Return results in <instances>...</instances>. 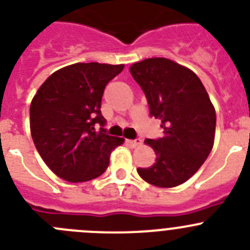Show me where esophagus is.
<instances>
[{
    "label": "esophagus",
    "mask_w": 250,
    "mask_h": 250,
    "mask_svg": "<svg viewBox=\"0 0 250 250\" xmlns=\"http://www.w3.org/2000/svg\"><path fill=\"white\" fill-rule=\"evenodd\" d=\"M125 143H127L128 146H130V147H138V146H141L142 145V139H139V138H137V139H127V141H125Z\"/></svg>",
    "instance_id": "esophagus-1"
}]
</instances>
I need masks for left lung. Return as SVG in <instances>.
<instances>
[{
  "instance_id": "8db88e82",
  "label": "left lung",
  "mask_w": 250,
  "mask_h": 250,
  "mask_svg": "<svg viewBox=\"0 0 250 250\" xmlns=\"http://www.w3.org/2000/svg\"><path fill=\"white\" fill-rule=\"evenodd\" d=\"M147 97L149 113L161 120L163 137L146 139L156 163L137 172L149 184L173 188L195 174L214 145L215 109L192 69L163 57L129 67Z\"/></svg>"
}]
</instances>
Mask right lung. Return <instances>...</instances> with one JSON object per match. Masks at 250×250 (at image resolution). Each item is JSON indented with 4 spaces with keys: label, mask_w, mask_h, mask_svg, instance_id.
Segmentation results:
<instances>
[{
    "label": "right lung",
    "mask_w": 250,
    "mask_h": 250,
    "mask_svg": "<svg viewBox=\"0 0 250 250\" xmlns=\"http://www.w3.org/2000/svg\"><path fill=\"white\" fill-rule=\"evenodd\" d=\"M125 64L75 63L53 72L38 88L30 108L32 139L47 167L72 183L97 178L112 150L125 139L96 130L104 125L101 101L105 84Z\"/></svg>",
    "instance_id": "add662e5"
}]
</instances>
